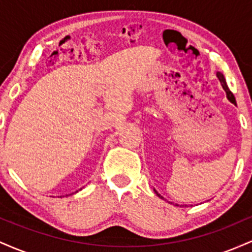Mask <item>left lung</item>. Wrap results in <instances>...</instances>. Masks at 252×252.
<instances>
[{
  "instance_id": "obj_1",
  "label": "left lung",
  "mask_w": 252,
  "mask_h": 252,
  "mask_svg": "<svg viewBox=\"0 0 252 252\" xmlns=\"http://www.w3.org/2000/svg\"><path fill=\"white\" fill-rule=\"evenodd\" d=\"M217 77H218V79H219V82H220V84H221L222 89H224V90H225V92H226V97H227V99L230 100L231 103L235 104V105H236V99H235V96H233V94H232V92L230 91V89H228V86H227V84H226V80H225L224 74L220 73V72H217ZM156 194H158V196H160L161 199H163V196H161L160 194H158V192H156Z\"/></svg>"
}]
</instances>
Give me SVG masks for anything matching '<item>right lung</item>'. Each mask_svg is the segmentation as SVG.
<instances>
[{"label": "right lung", "mask_w": 252, "mask_h": 252, "mask_svg": "<svg viewBox=\"0 0 252 252\" xmlns=\"http://www.w3.org/2000/svg\"><path fill=\"white\" fill-rule=\"evenodd\" d=\"M77 192H78V190H77Z\"/></svg>", "instance_id": "right-lung-1"}]
</instances>
